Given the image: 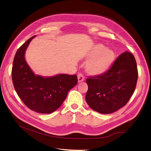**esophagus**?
I'll return each instance as SVG.
<instances>
[{
	"mask_svg": "<svg viewBox=\"0 0 151 151\" xmlns=\"http://www.w3.org/2000/svg\"><path fill=\"white\" fill-rule=\"evenodd\" d=\"M84 81V76L82 73H79L78 75V81L79 82H82Z\"/></svg>",
	"mask_w": 151,
	"mask_h": 151,
	"instance_id": "34e87169",
	"label": "esophagus"
}]
</instances>
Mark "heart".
Returning <instances> with one entry per match:
<instances>
[{
	"mask_svg": "<svg viewBox=\"0 0 151 151\" xmlns=\"http://www.w3.org/2000/svg\"><path fill=\"white\" fill-rule=\"evenodd\" d=\"M87 57L91 59L86 64V71L90 75L99 76L108 71L114 63L116 55L113 50L102 44H97L93 47Z\"/></svg>",
	"mask_w": 151,
	"mask_h": 151,
	"instance_id": "heart-1",
	"label": "heart"
}]
</instances>
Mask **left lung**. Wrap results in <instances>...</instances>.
I'll return each instance as SVG.
<instances>
[{
    "label": "left lung",
    "mask_w": 151,
    "mask_h": 151,
    "mask_svg": "<svg viewBox=\"0 0 151 151\" xmlns=\"http://www.w3.org/2000/svg\"><path fill=\"white\" fill-rule=\"evenodd\" d=\"M138 72L134 56L124 52L107 72L86 79V101L100 114H111L126 105L136 89Z\"/></svg>",
    "instance_id": "left-lung-1"
}]
</instances>
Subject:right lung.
I'll use <instances>...</instances> for the list:
<instances>
[{"label": "right lung", "mask_w": 151, "mask_h": 151, "mask_svg": "<svg viewBox=\"0 0 151 151\" xmlns=\"http://www.w3.org/2000/svg\"><path fill=\"white\" fill-rule=\"evenodd\" d=\"M30 38L19 48L13 62L12 75L14 88L23 103L40 114H50L60 107L68 91L78 82L76 75L60 74L52 77L36 75L24 59Z\"/></svg>", "instance_id": "add662e5"}]
</instances>
